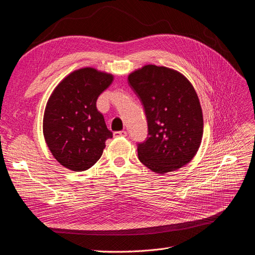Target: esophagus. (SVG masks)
I'll use <instances>...</instances> for the list:
<instances>
[{
    "mask_svg": "<svg viewBox=\"0 0 255 255\" xmlns=\"http://www.w3.org/2000/svg\"><path fill=\"white\" fill-rule=\"evenodd\" d=\"M126 136H128V133L126 130H119L114 133V137H126Z\"/></svg>",
    "mask_w": 255,
    "mask_h": 255,
    "instance_id": "obj_1",
    "label": "esophagus"
}]
</instances>
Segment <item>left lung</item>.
Returning <instances> with one entry per match:
<instances>
[{
    "instance_id": "8db88e82",
    "label": "left lung",
    "mask_w": 255,
    "mask_h": 255,
    "mask_svg": "<svg viewBox=\"0 0 255 255\" xmlns=\"http://www.w3.org/2000/svg\"><path fill=\"white\" fill-rule=\"evenodd\" d=\"M147 121L137 143L140 162L158 174L177 170L195 157L203 136V115L192 85L177 71L147 65L128 75Z\"/></svg>"
}]
</instances>
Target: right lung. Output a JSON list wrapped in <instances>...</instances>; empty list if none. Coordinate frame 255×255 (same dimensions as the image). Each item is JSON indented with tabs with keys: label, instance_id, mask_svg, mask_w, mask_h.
<instances>
[{
	"label": "right lung",
	"instance_id": "add662e5",
	"mask_svg": "<svg viewBox=\"0 0 255 255\" xmlns=\"http://www.w3.org/2000/svg\"><path fill=\"white\" fill-rule=\"evenodd\" d=\"M113 75L84 68L69 74L50 96L44 115V136L49 149L63 166L83 171L103 155L113 137L96 108L98 96Z\"/></svg>",
	"mask_w": 255,
	"mask_h": 255
}]
</instances>
